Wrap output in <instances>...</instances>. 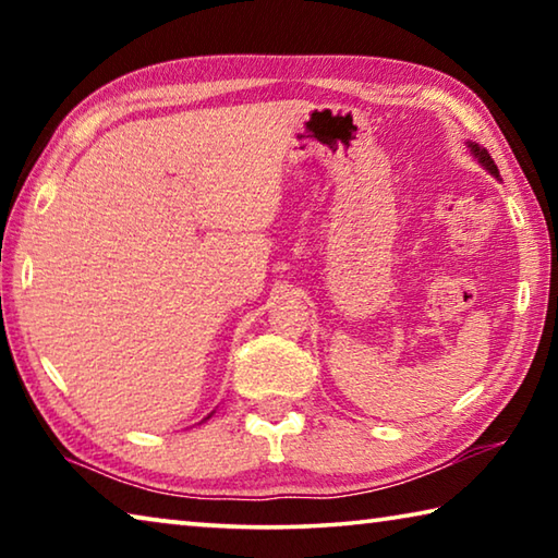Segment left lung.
I'll use <instances>...</instances> for the list:
<instances>
[{"label": "left lung", "instance_id": "left-lung-1", "mask_svg": "<svg viewBox=\"0 0 558 558\" xmlns=\"http://www.w3.org/2000/svg\"><path fill=\"white\" fill-rule=\"evenodd\" d=\"M472 147V153H475V157L480 159V162H483L489 172H493L495 177H499V172H497V165L493 162V157L487 155V149H483V147H477V145H470Z\"/></svg>", "mask_w": 558, "mask_h": 558}]
</instances>
